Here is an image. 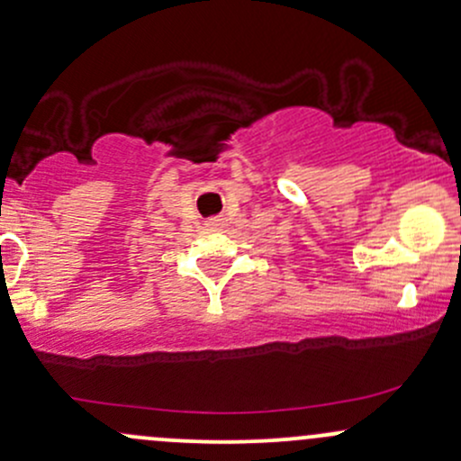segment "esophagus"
<instances>
[{
  "mask_svg": "<svg viewBox=\"0 0 461 461\" xmlns=\"http://www.w3.org/2000/svg\"><path fill=\"white\" fill-rule=\"evenodd\" d=\"M221 225H223V219H216V216H214V219L205 221V227H210V230H219Z\"/></svg>",
  "mask_w": 461,
  "mask_h": 461,
  "instance_id": "esophagus-1",
  "label": "esophagus"
}]
</instances>
